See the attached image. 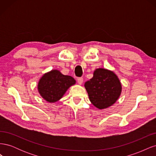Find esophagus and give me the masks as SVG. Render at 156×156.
Here are the masks:
<instances>
[{
  "instance_id": "obj_1",
  "label": "esophagus",
  "mask_w": 156,
  "mask_h": 156,
  "mask_svg": "<svg viewBox=\"0 0 156 156\" xmlns=\"http://www.w3.org/2000/svg\"><path fill=\"white\" fill-rule=\"evenodd\" d=\"M83 82V77H79L77 78V83L79 84H81Z\"/></svg>"
}]
</instances>
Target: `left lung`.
<instances>
[{
    "instance_id": "obj_1",
    "label": "left lung",
    "mask_w": 156,
    "mask_h": 156,
    "mask_svg": "<svg viewBox=\"0 0 156 156\" xmlns=\"http://www.w3.org/2000/svg\"><path fill=\"white\" fill-rule=\"evenodd\" d=\"M90 101L99 109L112 105L120 97L122 84L117 75L111 70L98 68L93 77L84 83Z\"/></svg>"
}]
</instances>
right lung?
Returning <instances> with one entry per match:
<instances>
[{
    "instance_id": "add662e5",
    "label": "right lung",
    "mask_w": 156,
    "mask_h": 156,
    "mask_svg": "<svg viewBox=\"0 0 156 156\" xmlns=\"http://www.w3.org/2000/svg\"><path fill=\"white\" fill-rule=\"evenodd\" d=\"M75 83L72 77L64 75L57 69H53L41 77L37 90L45 100L55 103L60 100L67 90Z\"/></svg>"
}]
</instances>
